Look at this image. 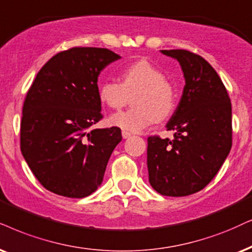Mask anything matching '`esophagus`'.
Listing matches in <instances>:
<instances>
[{"mask_svg": "<svg viewBox=\"0 0 252 252\" xmlns=\"http://www.w3.org/2000/svg\"><path fill=\"white\" fill-rule=\"evenodd\" d=\"M122 137H123L124 139H126V138H129V137H131V133L128 132V131H124V130H123V131H122Z\"/></svg>", "mask_w": 252, "mask_h": 252, "instance_id": "esophagus-1", "label": "esophagus"}]
</instances>
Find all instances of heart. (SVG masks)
Wrapping results in <instances>:
<instances>
[{"mask_svg":"<svg viewBox=\"0 0 252 252\" xmlns=\"http://www.w3.org/2000/svg\"><path fill=\"white\" fill-rule=\"evenodd\" d=\"M131 94L133 107L109 117L110 126L130 132H139L151 126L156 120L170 116L176 106V93L163 72L141 60L124 68L121 84L104 81L98 87V97L111 109H120L128 102Z\"/></svg>","mask_w":252,"mask_h":252,"instance_id":"obj_1","label":"heart"}]
</instances>
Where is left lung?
<instances>
[{
	"mask_svg": "<svg viewBox=\"0 0 252 252\" xmlns=\"http://www.w3.org/2000/svg\"><path fill=\"white\" fill-rule=\"evenodd\" d=\"M179 62L185 87L166 124L174 139L148 138L149 183L163 195L186 196L206 187L231 149V103L211 63L186 50H160Z\"/></svg>",
	"mask_w": 252,
	"mask_h": 252,
	"instance_id": "8db88e82",
	"label": "left lung"
}]
</instances>
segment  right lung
Here are the masks:
<instances>
[{
  "label": "right lung",
  "instance_id": "add662e5",
  "mask_svg": "<svg viewBox=\"0 0 252 252\" xmlns=\"http://www.w3.org/2000/svg\"><path fill=\"white\" fill-rule=\"evenodd\" d=\"M121 57L100 47H73L52 57L29 89L21 151L50 192L85 197L102 184L121 129H91L102 119L97 78Z\"/></svg>",
  "mask_w": 252,
  "mask_h": 252
}]
</instances>
